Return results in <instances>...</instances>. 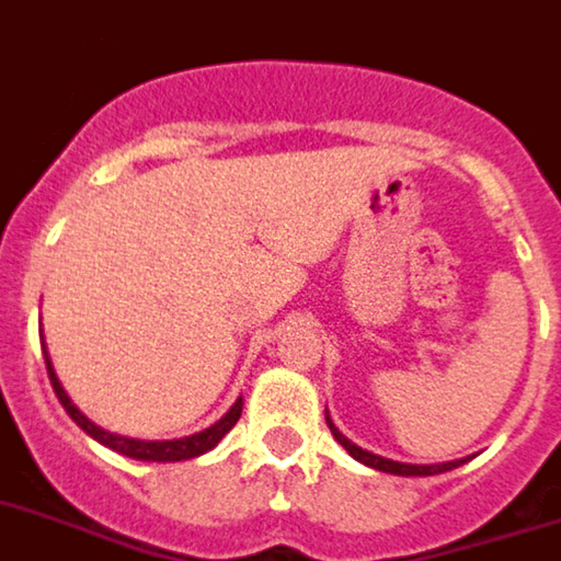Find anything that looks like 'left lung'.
Instances as JSON below:
<instances>
[{
  "label": "left lung",
  "instance_id": "obj_1",
  "mask_svg": "<svg viewBox=\"0 0 561 561\" xmlns=\"http://www.w3.org/2000/svg\"><path fill=\"white\" fill-rule=\"evenodd\" d=\"M325 424H329L331 435H334L336 440H340L342 447L348 449L351 455H354L359 463L365 466H374V469H379V472H390V474H404V478H413V474H440V472H449V469H455V466H460L463 460H453V463H435V466H415V463H399V460H388V458H381V455H374L368 453V449H362L356 447L354 440H348L345 435L340 433V430L334 427V421L329 419V413H325Z\"/></svg>",
  "mask_w": 561,
  "mask_h": 561
}]
</instances>
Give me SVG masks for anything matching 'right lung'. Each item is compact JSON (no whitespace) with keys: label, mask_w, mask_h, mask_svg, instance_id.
<instances>
[{"label":"right lung","mask_w":561,"mask_h":561,"mask_svg":"<svg viewBox=\"0 0 561 561\" xmlns=\"http://www.w3.org/2000/svg\"><path fill=\"white\" fill-rule=\"evenodd\" d=\"M44 362H47V376H49V381H53V390H56L58 401L64 404V410L69 413V419L76 421L83 433L92 435L98 444H103V447L114 449V453H121V455H126V458H134V460H157V463H173V460L199 458V455H205L207 449L216 447V444H219V440L225 438V435L230 433L232 427H236V421L241 419V408H244V399H238L236 404L230 408V413L225 415V419H219L216 424H213V427L202 430V433L187 435V438H176V440L126 438V435L106 433V430H101L98 424H92V421H89L87 415H83L81 410L72 404V401H69V396L64 393V388H61V381H58L56 370H53V362H49L47 348H44Z\"/></svg>","instance_id":"add662e5"}]
</instances>
